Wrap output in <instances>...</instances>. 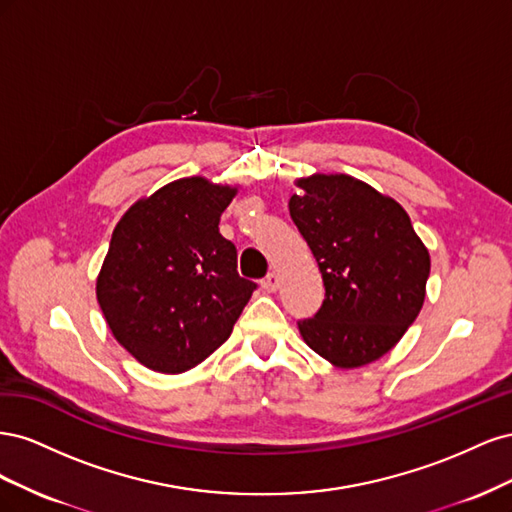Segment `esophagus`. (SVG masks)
Segmentation results:
<instances>
[{
  "label": "esophagus",
  "mask_w": 512,
  "mask_h": 512,
  "mask_svg": "<svg viewBox=\"0 0 512 512\" xmlns=\"http://www.w3.org/2000/svg\"><path fill=\"white\" fill-rule=\"evenodd\" d=\"M260 286H262V290L275 292V290H277V286H280V275H277V273H269L267 277H262Z\"/></svg>",
  "instance_id": "esophagus-1"
}]
</instances>
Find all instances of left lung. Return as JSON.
Listing matches in <instances>:
<instances>
[{"instance_id":"8db88e82","label":"left lung","mask_w":512,"mask_h":512,"mask_svg":"<svg viewBox=\"0 0 512 512\" xmlns=\"http://www.w3.org/2000/svg\"><path fill=\"white\" fill-rule=\"evenodd\" d=\"M288 209L324 282L303 342L335 367L354 369L389 352L425 301L427 247L397 200L350 175L297 179Z\"/></svg>"}]
</instances>
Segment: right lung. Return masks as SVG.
Wrapping results in <instances>:
<instances>
[{
    "label": "right lung",
    "mask_w": 512,
    "mask_h": 512,
    "mask_svg": "<svg viewBox=\"0 0 512 512\" xmlns=\"http://www.w3.org/2000/svg\"><path fill=\"white\" fill-rule=\"evenodd\" d=\"M235 194L205 177L177 179L136 200L113 230L98 303L117 342L153 371L203 363L256 290L239 277L237 247L218 228Z\"/></svg>",
    "instance_id": "right-lung-1"
}]
</instances>
